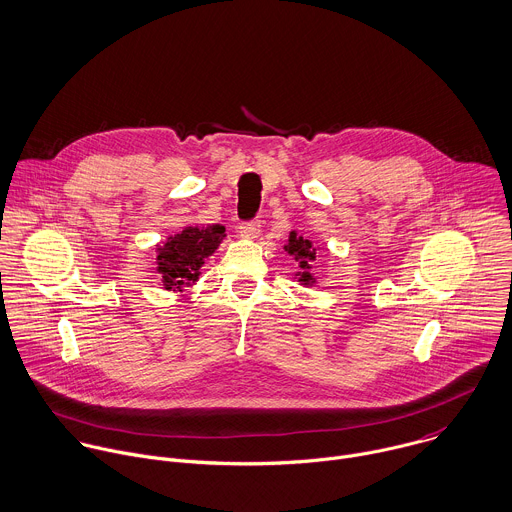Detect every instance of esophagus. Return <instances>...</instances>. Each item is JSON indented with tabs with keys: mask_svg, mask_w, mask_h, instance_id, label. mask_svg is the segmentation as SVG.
<instances>
[{
	"mask_svg": "<svg viewBox=\"0 0 512 512\" xmlns=\"http://www.w3.org/2000/svg\"><path fill=\"white\" fill-rule=\"evenodd\" d=\"M238 232L242 238H248V240H254L258 238L260 234V222H244L238 226Z\"/></svg>",
	"mask_w": 512,
	"mask_h": 512,
	"instance_id": "34e87169",
	"label": "esophagus"
}]
</instances>
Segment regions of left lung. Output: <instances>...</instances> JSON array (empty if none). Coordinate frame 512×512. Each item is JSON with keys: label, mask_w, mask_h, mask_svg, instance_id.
<instances>
[{"label": "left lung", "mask_w": 512, "mask_h": 512, "mask_svg": "<svg viewBox=\"0 0 512 512\" xmlns=\"http://www.w3.org/2000/svg\"><path fill=\"white\" fill-rule=\"evenodd\" d=\"M284 250L298 262L300 272L294 274V278H298V284L314 286L316 278L312 274V262L316 260L318 246H314L312 240H308L302 234H298L296 230H292L288 236V242L284 244Z\"/></svg>", "instance_id": "left-lung-1"}]
</instances>
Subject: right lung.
<instances>
[{
    "instance_id": "1",
    "label": "right lung",
    "mask_w": 512,
    "mask_h": 512,
    "mask_svg": "<svg viewBox=\"0 0 512 512\" xmlns=\"http://www.w3.org/2000/svg\"><path fill=\"white\" fill-rule=\"evenodd\" d=\"M226 238L222 224L186 226L156 246V274L166 292H184L196 284L206 258H210Z\"/></svg>"
}]
</instances>
